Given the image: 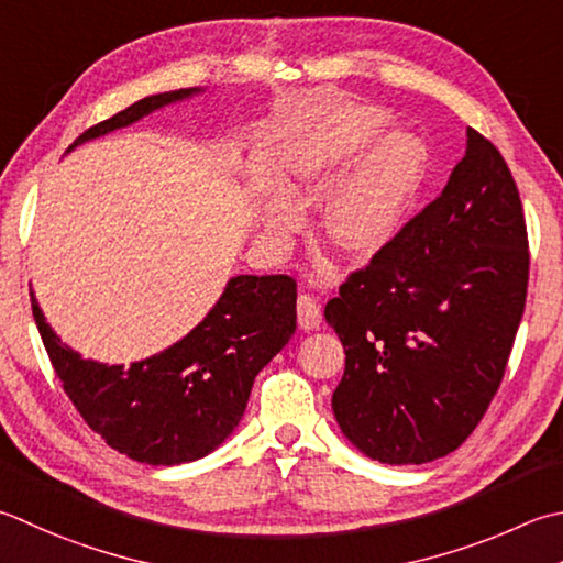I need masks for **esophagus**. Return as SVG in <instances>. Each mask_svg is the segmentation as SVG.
Returning a JSON list of instances; mask_svg holds the SVG:
<instances>
[{
  "label": "esophagus",
  "instance_id": "1",
  "mask_svg": "<svg viewBox=\"0 0 563 563\" xmlns=\"http://www.w3.org/2000/svg\"><path fill=\"white\" fill-rule=\"evenodd\" d=\"M297 322L305 329H317L322 324V302L312 292H302L297 297Z\"/></svg>",
  "mask_w": 563,
  "mask_h": 563
}]
</instances>
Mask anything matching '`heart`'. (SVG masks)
Returning a JSON list of instances; mask_svg holds the SVG:
<instances>
[{
	"label": "heart",
	"instance_id": "heart-1",
	"mask_svg": "<svg viewBox=\"0 0 563 563\" xmlns=\"http://www.w3.org/2000/svg\"><path fill=\"white\" fill-rule=\"evenodd\" d=\"M388 126V117L373 107H344L317 121L292 143L288 168L295 185L322 190L341 168ZM427 153L420 141L390 136L334 187L324 207V231L332 244L351 256H371L388 244L420 187ZM295 219L288 202L273 205V224Z\"/></svg>",
	"mask_w": 563,
	"mask_h": 563
}]
</instances>
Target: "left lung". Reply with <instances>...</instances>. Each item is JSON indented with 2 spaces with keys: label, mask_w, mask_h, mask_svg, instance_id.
Listing matches in <instances>:
<instances>
[{
  "label": "left lung",
  "mask_w": 563,
  "mask_h": 563,
  "mask_svg": "<svg viewBox=\"0 0 563 563\" xmlns=\"http://www.w3.org/2000/svg\"><path fill=\"white\" fill-rule=\"evenodd\" d=\"M527 246L508 163L466 129V156L442 195L324 307L346 351L332 407L351 444L407 466L466 442L508 366L530 280Z\"/></svg>",
  "instance_id": "8db88e82"
}]
</instances>
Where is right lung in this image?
Instances as JSON below:
<instances>
[{
    "mask_svg": "<svg viewBox=\"0 0 563 563\" xmlns=\"http://www.w3.org/2000/svg\"><path fill=\"white\" fill-rule=\"evenodd\" d=\"M192 92L200 90L143 97L87 129L70 148ZM295 305L297 283L290 275H236L190 334L124 368L85 361L60 344L31 292L43 346L75 410L119 454L151 466L202 459L234 432L258 371L295 334Z\"/></svg>",
    "mask_w": 563,
    "mask_h": 563,
    "instance_id": "add662e5",
    "label": "right lung"
}]
</instances>
